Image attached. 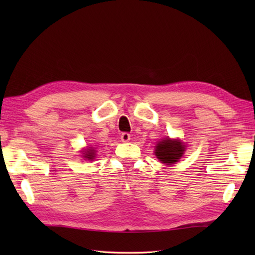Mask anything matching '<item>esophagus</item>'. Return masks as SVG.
Segmentation results:
<instances>
[{
	"label": "esophagus",
	"instance_id": "esophagus-1",
	"mask_svg": "<svg viewBox=\"0 0 255 255\" xmlns=\"http://www.w3.org/2000/svg\"><path fill=\"white\" fill-rule=\"evenodd\" d=\"M121 139H122L123 142H128L129 140H130V133L123 132V133L121 134Z\"/></svg>",
	"mask_w": 255,
	"mask_h": 255
}]
</instances>
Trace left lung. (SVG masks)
Instances as JSON below:
<instances>
[{"instance_id":"8db88e82","label":"left lung","mask_w":255,"mask_h":255,"mask_svg":"<svg viewBox=\"0 0 255 255\" xmlns=\"http://www.w3.org/2000/svg\"><path fill=\"white\" fill-rule=\"evenodd\" d=\"M184 150H185V147L181 141L166 138L160 141L155 147V155L162 163L170 165L178 161Z\"/></svg>"}]
</instances>
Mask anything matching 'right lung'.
<instances>
[{"label":"right lung","instance_id":"right-lung-1","mask_svg":"<svg viewBox=\"0 0 255 255\" xmlns=\"http://www.w3.org/2000/svg\"><path fill=\"white\" fill-rule=\"evenodd\" d=\"M84 158L89 160H93L95 158V153L93 149H88L84 151Z\"/></svg>","mask_w":255,"mask_h":255}]
</instances>
